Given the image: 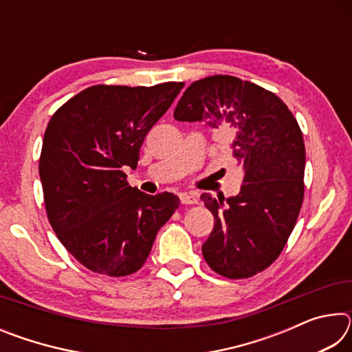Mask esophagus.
I'll use <instances>...</instances> for the list:
<instances>
[{
	"mask_svg": "<svg viewBox=\"0 0 352 352\" xmlns=\"http://www.w3.org/2000/svg\"><path fill=\"white\" fill-rule=\"evenodd\" d=\"M180 201L183 205H195V204H199V197L195 194L182 192L180 194Z\"/></svg>",
	"mask_w": 352,
	"mask_h": 352,
	"instance_id": "obj_1",
	"label": "esophagus"
}]
</instances>
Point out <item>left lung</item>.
<instances>
[{
    "label": "left lung",
    "instance_id": "left-lung-1",
    "mask_svg": "<svg viewBox=\"0 0 352 352\" xmlns=\"http://www.w3.org/2000/svg\"><path fill=\"white\" fill-rule=\"evenodd\" d=\"M174 118L225 130L243 170L233 197L200 195L214 216L201 245L206 264L231 279L267 269L287 242L305 195L306 148L296 119L276 94L233 76L190 83Z\"/></svg>",
    "mask_w": 352,
    "mask_h": 352
}]
</instances>
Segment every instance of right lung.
<instances>
[{
  "label": "right lung",
  "mask_w": 352,
  "mask_h": 352,
  "mask_svg": "<svg viewBox=\"0 0 352 352\" xmlns=\"http://www.w3.org/2000/svg\"><path fill=\"white\" fill-rule=\"evenodd\" d=\"M183 82L155 87L94 85L47 122L38 162L47 219L63 247L88 270L126 276L140 270L177 195H148L126 182L140 147Z\"/></svg>",
  "instance_id": "add662e5"
}]
</instances>
